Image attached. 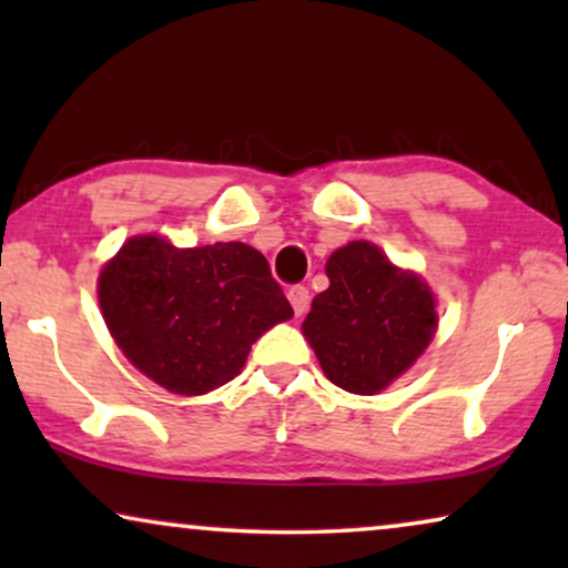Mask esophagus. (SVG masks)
<instances>
[{
	"instance_id": "obj_1",
	"label": "esophagus",
	"mask_w": 568,
	"mask_h": 568,
	"mask_svg": "<svg viewBox=\"0 0 568 568\" xmlns=\"http://www.w3.org/2000/svg\"><path fill=\"white\" fill-rule=\"evenodd\" d=\"M286 297H290L294 313H297V315H305V313H307V307H310V292H307V286H302V284L292 286V290L286 292Z\"/></svg>"
}]
</instances>
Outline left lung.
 Wrapping results in <instances>:
<instances>
[{
    "label": "left lung",
    "instance_id": "1",
    "mask_svg": "<svg viewBox=\"0 0 568 568\" xmlns=\"http://www.w3.org/2000/svg\"><path fill=\"white\" fill-rule=\"evenodd\" d=\"M325 274L331 284L313 300L302 333L333 385L356 395L385 390L434 338L432 290L367 240L331 253Z\"/></svg>",
    "mask_w": 568,
    "mask_h": 568
}]
</instances>
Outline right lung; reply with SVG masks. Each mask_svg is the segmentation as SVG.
<instances>
[{"label": "right lung", "mask_w": 568, "mask_h": 568, "mask_svg": "<svg viewBox=\"0 0 568 568\" xmlns=\"http://www.w3.org/2000/svg\"><path fill=\"white\" fill-rule=\"evenodd\" d=\"M98 300L123 356L178 395L230 383L255 341L294 315L255 247H175L160 235L123 243L100 271Z\"/></svg>", "instance_id": "add662e5"}]
</instances>
